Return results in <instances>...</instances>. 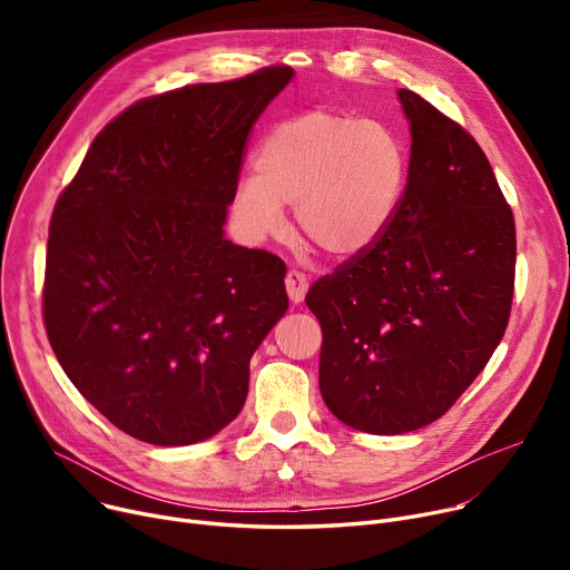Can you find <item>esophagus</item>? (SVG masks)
Segmentation results:
<instances>
[{
  "label": "esophagus",
  "mask_w": 570,
  "mask_h": 570,
  "mask_svg": "<svg viewBox=\"0 0 570 570\" xmlns=\"http://www.w3.org/2000/svg\"><path fill=\"white\" fill-rule=\"evenodd\" d=\"M284 284H286V293H288V297H291V303L297 305V303L305 301V293H307V288H309V279H307L305 273H301V269L291 267L288 273H286Z\"/></svg>",
  "instance_id": "1"
}]
</instances>
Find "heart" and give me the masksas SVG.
Segmentation results:
<instances>
[{
  "mask_svg": "<svg viewBox=\"0 0 570 570\" xmlns=\"http://www.w3.org/2000/svg\"><path fill=\"white\" fill-rule=\"evenodd\" d=\"M409 185V149L387 125L314 108L282 119L261 140L254 175L237 179L235 224L263 239L284 224L282 205L312 245L361 256L393 226Z\"/></svg>",
  "mask_w": 570,
  "mask_h": 570,
  "instance_id": "heart-1",
  "label": "heart"
}]
</instances>
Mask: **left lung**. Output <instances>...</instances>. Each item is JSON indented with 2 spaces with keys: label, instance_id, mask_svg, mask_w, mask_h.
<instances>
[{
  "label": "left lung",
  "instance_id": "8db88e82",
  "mask_svg": "<svg viewBox=\"0 0 570 570\" xmlns=\"http://www.w3.org/2000/svg\"><path fill=\"white\" fill-rule=\"evenodd\" d=\"M409 185L379 243L312 284L318 387L353 430L430 425L483 372L515 288V219L473 136L411 89Z\"/></svg>",
  "mask_w": 570,
  "mask_h": 570
}]
</instances>
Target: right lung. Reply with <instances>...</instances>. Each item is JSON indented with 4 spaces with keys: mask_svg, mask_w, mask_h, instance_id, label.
<instances>
[{
    "mask_svg": "<svg viewBox=\"0 0 570 570\" xmlns=\"http://www.w3.org/2000/svg\"><path fill=\"white\" fill-rule=\"evenodd\" d=\"M265 67L147 97L99 131L59 194L43 323L78 393L129 436L187 445L239 413L249 357L288 309L279 256L224 237Z\"/></svg>",
    "mask_w": 570,
    "mask_h": 570,
    "instance_id": "right-lung-1",
    "label": "right lung"
}]
</instances>
